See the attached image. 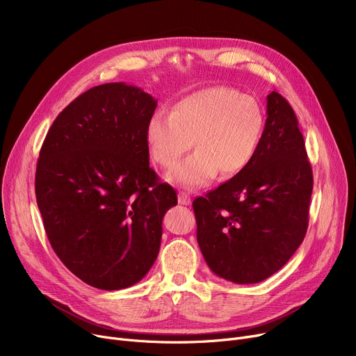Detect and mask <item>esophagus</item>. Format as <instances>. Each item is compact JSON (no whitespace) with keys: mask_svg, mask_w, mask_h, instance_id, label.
<instances>
[{"mask_svg":"<svg viewBox=\"0 0 356 356\" xmlns=\"http://www.w3.org/2000/svg\"><path fill=\"white\" fill-rule=\"evenodd\" d=\"M179 203H180V204H186V207H188V204H191V203H192L191 196H189L188 193L180 192V193H179Z\"/></svg>","mask_w":356,"mask_h":356,"instance_id":"esophagus-1","label":"esophagus"}]
</instances>
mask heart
I'll return each mask as SVG.
<instances>
[{"mask_svg":"<svg viewBox=\"0 0 356 356\" xmlns=\"http://www.w3.org/2000/svg\"><path fill=\"white\" fill-rule=\"evenodd\" d=\"M264 131V115L255 99L241 92L215 86L180 99L172 114L156 112L145 127L153 160L173 167L192 145L196 152L177 164L168 179L195 189L216 173L231 177L252 161Z\"/></svg>","mask_w":356,"mask_h":356,"instance_id":"heart-1","label":"heart"}]
</instances>
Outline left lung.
<instances>
[{"label": "left lung", "mask_w": 356, "mask_h": 356, "mask_svg": "<svg viewBox=\"0 0 356 356\" xmlns=\"http://www.w3.org/2000/svg\"><path fill=\"white\" fill-rule=\"evenodd\" d=\"M312 165L290 104L271 92L252 161L193 200L197 244L209 268L236 284H254L282 268L305 239Z\"/></svg>", "instance_id": "8db88e82"}]
</instances>
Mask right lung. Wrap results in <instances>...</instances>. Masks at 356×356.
<instances>
[{"label": "right lung", "mask_w": 356, "mask_h": 356, "mask_svg": "<svg viewBox=\"0 0 356 356\" xmlns=\"http://www.w3.org/2000/svg\"><path fill=\"white\" fill-rule=\"evenodd\" d=\"M157 101L124 82L92 88L51 124L35 199L53 251L86 284L121 290L153 267L161 222L176 207L149 167L145 127Z\"/></svg>", "instance_id": "obj_1"}]
</instances>
